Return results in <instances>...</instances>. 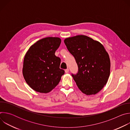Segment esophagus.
Instances as JSON below:
<instances>
[{
    "instance_id": "34e87169",
    "label": "esophagus",
    "mask_w": 130,
    "mask_h": 130,
    "mask_svg": "<svg viewBox=\"0 0 130 130\" xmlns=\"http://www.w3.org/2000/svg\"><path fill=\"white\" fill-rule=\"evenodd\" d=\"M69 69L68 68H67V69H66L65 70V71L66 73H68V72H69Z\"/></svg>"
}]
</instances>
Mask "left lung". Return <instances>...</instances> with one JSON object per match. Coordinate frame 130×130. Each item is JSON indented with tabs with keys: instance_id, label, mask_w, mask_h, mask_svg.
<instances>
[{
	"instance_id": "8db88e82",
	"label": "left lung",
	"mask_w": 130,
	"mask_h": 130,
	"mask_svg": "<svg viewBox=\"0 0 130 130\" xmlns=\"http://www.w3.org/2000/svg\"><path fill=\"white\" fill-rule=\"evenodd\" d=\"M64 43L78 66V73L71 75L77 86L86 95L96 94L110 75V59L104 46L83 35L66 38Z\"/></svg>"
}]
</instances>
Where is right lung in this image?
Masks as SVG:
<instances>
[{
  "mask_svg": "<svg viewBox=\"0 0 130 130\" xmlns=\"http://www.w3.org/2000/svg\"><path fill=\"white\" fill-rule=\"evenodd\" d=\"M61 40L47 37L32 45L25 54L23 74L29 86L41 93H48L60 82L65 71L60 68L61 59L55 52Z\"/></svg>",
  "mask_w": 130,
  "mask_h": 130,
  "instance_id": "1",
  "label": "right lung"
}]
</instances>
